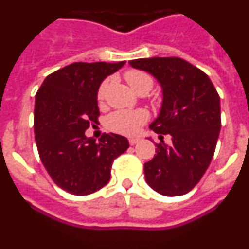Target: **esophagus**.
Returning <instances> with one entry per match:
<instances>
[{
    "mask_svg": "<svg viewBox=\"0 0 249 249\" xmlns=\"http://www.w3.org/2000/svg\"><path fill=\"white\" fill-rule=\"evenodd\" d=\"M128 142H129V144H131V146H135L136 143H138V142H140V138H129L128 140Z\"/></svg>",
    "mask_w": 249,
    "mask_h": 249,
    "instance_id": "obj_1",
    "label": "esophagus"
}]
</instances>
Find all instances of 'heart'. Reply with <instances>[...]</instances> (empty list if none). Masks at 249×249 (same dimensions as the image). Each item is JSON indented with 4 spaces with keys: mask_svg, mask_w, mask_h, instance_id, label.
Returning a JSON list of instances; mask_svg holds the SVG:
<instances>
[{
    "mask_svg": "<svg viewBox=\"0 0 249 249\" xmlns=\"http://www.w3.org/2000/svg\"><path fill=\"white\" fill-rule=\"evenodd\" d=\"M124 78L136 92L147 91L153 86V78L149 73L141 70H128L124 72ZM108 87V80H105L97 89V100L103 101L106 97V91ZM149 114L146 109H118L112 112L106 118V127L112 132L121 135H136L140 128L148 121Z\"/></svg>",
    "mask_w": 249,
    "mask_h": 249,
    "instance_id": "b5f03b06",
    "label": "heart"
}]
</instances>
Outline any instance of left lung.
Instances as JSON below:
<instances>
[{"label":"left lung","mask_w":249,"mask_h":249,"mask_svg":"<svg viewBox=\"0 0 249 249\" xmlns=\"http://www.w3.org/2000/svg\"><path fill=\"white\" fill-rule=\"evenodd\" d=\"M132 67L155 76L163 89V103L149 128L172 137L156 143V155L144 163L152 190L163 196L186 195L207 171L221 131L219 94L203 71L179 57L129 61Z\"/></svg>","instance_id":"8db88e82"}]
</instances>
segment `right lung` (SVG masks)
<instances>
[{
  "label": "right lung",
  "instance_id": "obj_1",
  "mask_svg": "<svg viewBox=\"0 0 249 249\" xmlns=\"http://www.w3.org/2000/svg\"><path fill=\"white\" fill-rule=\"evenodd\" d=\"M117 63L74 62L48 74L36 93L35 140L43 166L54 183L76 196L108 183L113 160L129 147L126 137L103 133L96 142L85 131L98 123L97 89Z\"/></svg>",
  "mask_w": 249,
  "mask_h": 249
}]
</instances>
